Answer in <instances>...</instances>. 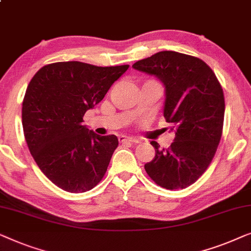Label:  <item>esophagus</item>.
<instances>
[{
	"label": "esophagus",
	"mask_w": 251,
	"mask_h": 251,
	"mask_svg": "<svg viewBox=\"0 0 251 251\" xmlns=\"http://www.w3.org/2000/svg\"><path fill=\"white\" fill-rule=\"evenodd\" d=\"M119 142L121 143H134L137 144L140 142L137 139H134V137H128V136H121L119 137Z\"/></svg>",
	"instance_id": "1"
}]
</instances>
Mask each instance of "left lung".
I'll return each mask as SVG.
<instances>
[{
    "label": "left lung",
    "instance_id": "obj_1",
    "mask_svg": "<svg viewBox=\"0 0 251 251\" xmlns=\"http://www.w3.org/2000/svg\"><path fill=\"white\" fill-rule=\"evenodd\" d=\"M133 68L164 83V117L175 132L171 147L151 142L156 156L144 169L161 188L185 189L206 172L220 144L225 111L221 83L202 60L174 51L158 52Z\"/></svg>",
    "mask_w": 251,
    "mask_h": 251
}]
</instances>
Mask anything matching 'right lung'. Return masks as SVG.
<instances>
[{
  "label": "right lung",
  "instance_id": "right-lung-1",
  "mask_svg": "<svg viewBox=\"0 0 251 251\" xmlns=\"http://www.w3.org/2000/svg\"><path fill=\"white\" fill-rule=\"evenodd\" d=\"M128 67L54 62L42 67L28 84L25 139L38 167L58 188L86 192L103 178L118 139L95 134L82 125L83 117Z\"/></svg>",
  "mask_w": 251,
  "mask_h": 251
}]
</instances>
